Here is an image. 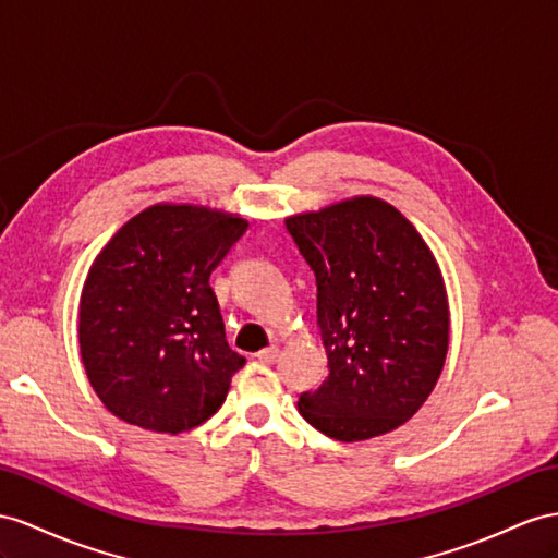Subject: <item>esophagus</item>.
I'll return each mask as SVG.
<instances>
[{"instance_id": "1", "label": "esophagus", "mask_w": 558, "mask_h": 558, "mask_svg": "<svg viewBox=\"0 0 558 558\" xmlns=\"http://www.w3.org/2000/svg\"><path fill=\"white\" fill-rule=\"evenodd\" d=\"M256 359H259L262 363H276L280 359V349L278 347H268V349H262L259 353H256Z\"/></svg>"}]
</instances>
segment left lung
Listing matches in <instances>:
<instances>
[{
    "label": "left lung",
    "mask_w": 558,
    "mask_h": 558,
    "mask_svg": "<svg viewBox=\"0 0 558 558\" xmlns=\"http://www.w3.org/2000/svg\"><path fill=\"white\" fill-rule=\"evenodd\" d=\"M316 274L318 335L330 373L299 412L353 442L405 424L432 396L450 347L440 266L387 199L353 195L284 219Z\"/></svg>",
    "instance_id": "1"
}]
</instances>
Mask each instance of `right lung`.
Instances as JSON below:
<instances>
[{
  "mask_svg": "<svg viewBox=\"0 0 558 558\" xmlns=\"http://www.w3.org/2000/svg\"><path fill=\"white\" fill-rule=\"evenodd\" d=\"M245 231L235 211L155 203L96 254L77 339L92 389L118 420L177 436L221 408L245 359L228 347L209 276Z\"/></svg>",
  "mask_w": 558,
  "mask_h": 558,
  "instance_id": "1",
  "label": "right lung"
}]
</instances>
